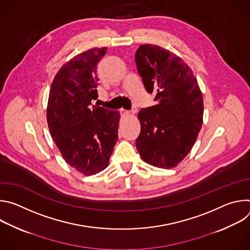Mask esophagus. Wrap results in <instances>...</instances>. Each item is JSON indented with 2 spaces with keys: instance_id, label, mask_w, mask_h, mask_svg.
Masks as SVG:
<instances>
[{
  "instance_id": "obj_1",
  "label": "esophagus",
  "mask_w": 250,
  "mask_h": 250,
  "mask_svg": "<svg viewBox=\"0 0 250 250\" xmlns=\"http://www.w3.org/2000/svg\"><path fill=\"white\" fill-rule=\"evenodd\" d=\"M120 113H121L122 116H128V115H130L129 111H126V110H124V109H121Z\"/></svg>"
}]
</instances>
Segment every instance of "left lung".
I'll list each match as a JSON object with an SVG mask.
<instances>
[{
  "mask_svg": "<svg viewBox=\"0 0 250 250\" xmlns=\"http://www.w3.org/2000/svg\"><path fill=\"white\" fill-rule=\"evenodd\" d=\"M138 74L156 104L138 113L140 133L135 146L146 163L158 168L179 164L195 145L203 125V96L191 68L158 45L135 52Z\"/></svg>",
  "mask_w": 250,
  "mask_h": 250,
  "instance_id": "8db88e82",
  "label": "left lung"
}]
</instances>
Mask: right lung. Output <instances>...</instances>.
Instances as JSON below:
<instances>
[{
	"label": "right lung",
	"instance_id": "right-lung-1",
	"mask_svg": "<svg viewBox=\"0 0 250 250\" xmlns=\"http://www.w3.org/2000/svg\"><path fill=\"white\" fill-rule=\"evenodd\" d=\"M106 47L84 51L65 63L51 84L46 118L63 159L90 176L108 167L118 140L119 111L93 105L98 98L97 65Z\"/></svg>",
	"mask_w": 250,
	"mask_h": 250
}]
</instances>
